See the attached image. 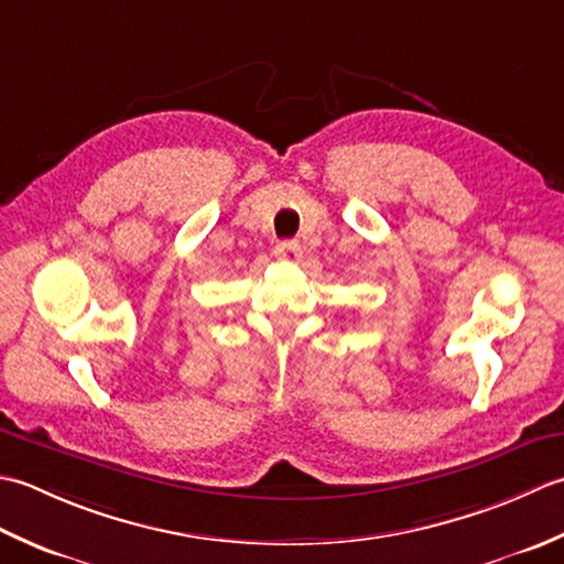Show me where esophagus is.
Masks as SVG:
<instances>
[{"instance_id":"1","label":"esophagus","mask_w":564,"mask_h":564,"mask_svg":"<svg viewBox=\"0 0 564 564\" xmlns=\"http://www.w3.org/2000/svg\"><path fill=\"white\" fill-rule=\"evenodd\" d=\"M274 256H278L280 260L296 262L299 258H302V246H299L296 240H280V243L274 246Z\"/></svg>"}]
</instances>
